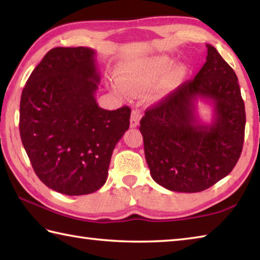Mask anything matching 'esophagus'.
<instances>
[{
  "label": "esophagus",
  "mask_w": 260,
  "mask_h": 260,
  "mask_svg": "<svg viewBox=\"0 0 260 260\" xmlns=\"http://www.w3.org/2000/svg\"><path fill=\"white\" fill-rule=\"evenodd\" d=\"M140 119H141V112L136 109L133 110V111H132V116H131V127L132 128H135L136 126H139Z\"/></svg>",
  "instance_id": "34e87169"
}]
</instances>
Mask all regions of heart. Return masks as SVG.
Returning <instances> with one entry per match:
<instances>
[{
  "label": "heart",
  "instance_id": "heart-1",
  "mask_svg": "<svg viewBox=\"0 0 260 260\" xmlns=\"http://www.w3.org/2000/svg\"><path fill=\"white\" fill-rule=\"evenodd\" d=\"M173 65V59L169 56H155L150 58L131 59L118 70L119 83H113L112 90L119 96L126 95V90L133 95L147 93L155 87L162 76ZM184 65H178L165 77L160 85L159 94L162 95L172 89L186 74Z\"/></svg>",
  "mask_w": 260,
  "mask_h": 260
}]
</instances>
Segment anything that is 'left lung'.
Listing matches in <instances>:
<instances>
[{
    "mask_svg": "<svg viewBox=\"0 0 260 260\" xmlns=\"http://www.w3.org/2000/svg\"><path fill=\"white\" fill-rule=\"evenodd\" d=\"M192 80L149 108L140 121L144 155L155 181L169 190L199 192L232 172L244 141L245 109L237 77L214 47ZM199 99L213 105V119L197 114Z\"/></svg>",
    "mask_w": 260,
    "mask_h": 260,
    "instance_id": "8db88e82",
    "label": "left lung"
}]
</instances>
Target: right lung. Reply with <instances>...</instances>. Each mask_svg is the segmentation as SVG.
<instances>
[{"label": "right lung", "instance_id": "add662e5", "mask_svg": "<svg viewBox=\"0 0 260 260\" xmlns=\"http://www.w3.org/2000/svg\"><path fill=\"white\" fill-rule=\"evenodd\" d=\"M91 48L57 47L34 69L20 99L19 132L39 179L69 196L103 186L131 109L109 111L95 94L100 72Z\"/></svg>", "mask_w": 260, "mask_h": 260}]
</instances>
